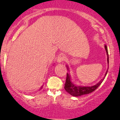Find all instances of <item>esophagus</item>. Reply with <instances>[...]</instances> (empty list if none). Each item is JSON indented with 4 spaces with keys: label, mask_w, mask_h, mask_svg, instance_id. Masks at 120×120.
<instances>
[{
    "label": "esophagus",
    "mask_w": 120,
    "mask_h": 120,
    "mask_svg": "<svg viewBox=\"0 0 120 120\" xmlns=\"http://www.w3.org/2000/svg\"><path fill=\"white\" fill-rule=\"evenodd\" d=\"M65 60V56L64 54H60V55L59 56L58 58H57V61L58 63H62V62L64 61Z\"/></svg>",
    "instance_id": "34e87169"
}]
</instances>
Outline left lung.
<instances>
[{
    "label": "left lung",
    "mask_w": 120,
    "mask_h": 120,
    "mask_svg": "<svg viewBox=\"0 0 120 120\" xmlns=\"http://www.w3.org/2000/svg\"><path fill=\"white\" fill-rule=\"evenodd\" d=\"M105 49L106 50V55H107V62L108 64L109 65V55H108V48L106 45L104 46ZM67 69H68V67L67 65ZM109 68L108 67V69L106 70L105 74L104 75V77L103 78V79H101L99 82L97 83L95 85L92 86H78V85H75L72 82L71 80V78H70V75L69 73L67 74V79L66 81H65V83L64 85V88L65 90L67 92L69 93L70 95L75 97H79L82 96V95L89 94V93L92 92L94 91L98 87L100 86V85L102 83V82L104 80L105 77L106 76V74L108 73V70Z\"/></svg>",
    "instance_id": "left-lung-1"
}]
</instances>
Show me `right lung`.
Listing matches in <instances>:
<instances>
[{"label":"right lung","mask_w":120,"mask_h":120,"mask_svg":"<svg viewBox=\"0 0 120 120\" xmlns=\"http://www.w3.org/2000/svg\"><path fill=\"white\" fill-rule=\"evenodd\" d=\"M42 86H41V88H40V90H41V89H42Z\"/></svg>","instance_id":"right-lung-1"}]
</instances>
